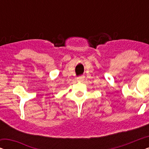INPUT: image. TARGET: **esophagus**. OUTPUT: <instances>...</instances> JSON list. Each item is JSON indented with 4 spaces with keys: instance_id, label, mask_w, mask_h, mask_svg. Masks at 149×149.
Segmentation results:
<instances>
[{
    "instance_id": "esophagus-1",
    "label": "esophagus",
    "mask_w": 149,
    "mask_h": 149,
    "mask_svg": "<svg viewBox=\"0 0 149 149\" xmlns=\"http://www.w3.org/2000/svg\"><path fill=\"white\" fill-rule=\"evenodd\" d=\"M84 78H85V77H83V76L79 77L77 78V81H78V82H83V81H84Z\"/></svg>"
}]
</instances>
